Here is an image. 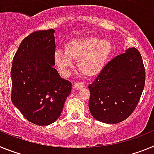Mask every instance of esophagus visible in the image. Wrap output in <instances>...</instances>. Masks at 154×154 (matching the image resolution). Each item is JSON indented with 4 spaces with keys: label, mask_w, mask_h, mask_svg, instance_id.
Returning a JSON list of instances; mask_svg holds the SVG:
<instances>
[{
    "label": "esophagus",
    "mask_w": 154,
    "mask_h": 154,
    "mask_svg": "<svg viewBox=\"0 0 154 154\" xmlns=\"http://www.w3.org/2000/svg\"><path fill=\"white\" fill-rule=\"evenodd\" d=\"M84 86H85V84H84L83 82H75L74 85L75 89H82V88H83Z\"/></svg>",
    "instance_id": "1"
}]
</instances>
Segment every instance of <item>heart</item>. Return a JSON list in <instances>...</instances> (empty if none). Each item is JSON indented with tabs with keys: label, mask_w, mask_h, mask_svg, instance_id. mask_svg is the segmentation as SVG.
Masks as SVG:
<instances>
[{
	"label": "heart",
	"mask_w": 154,
	"mask_h": 154,
	"mask_svg": "<svg viewBox=\"0 0 154 154\" xmlns=\"http://www.w3.org/2000/svg\"><path fill=\"white\" fill-rule=\"evenodd\" d=\"M111 52V45L106 39L87 37L69 41L65 51L56 50L54 62L63 75H69L74 67L73 60H78V68L87 76L97 75L102 70Z\"/></svg>",
	"instance_id": "b5f03b06"
}]
</instances>
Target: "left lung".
Instances as JSON below:
<instances>
[{
	"label": "left lung",
	"mask_w": 154,
	"mask_h": 154,
	"mask_svg": "<svg viewBox=\"0 0 154 154\" xmlns=\"http://www.w3.org/2000/svg\"><path fill=\"white\" fill-rule=\"evenodd\" d=\"M145 79L142 57L137 48H128L115 57L89 85L92 116L112 124L127 119L140 101Z\"/></svg>",
	"instance_id": "8db88e82"
}]
</instances>
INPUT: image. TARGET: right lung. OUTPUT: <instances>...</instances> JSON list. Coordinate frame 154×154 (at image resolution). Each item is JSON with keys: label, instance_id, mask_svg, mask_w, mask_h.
I'll return each instance as SVG.
<instances>
[{"label": "right lung", "instance_id": "add662e5", "mask_svg": "<svg viewBox=\"0 0 154 154\" xmlns=\"http://www.w3.org/2000/svg\"><path fill=\"white\" fill-rule=\"evenodd\" d=\"M55 30L37 31L21 42L11 71V101L24 118L47 126L60 116L72 90L55 65Z\"/></svg>", "mask_w": 154, "mask_h": 154}]
</instances>
